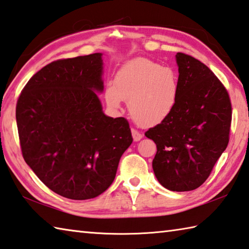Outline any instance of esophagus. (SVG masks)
<instances>
[{
  "label": "esophagus",
  "mask_w": 249,
  "mask_h": 249,
  "mask_svg": "<svg viewBox=\"0 0 249 249\" xmlns=\"http://www.w3.org/2000/svg\"><path fill=\"white\" fill-rule=\"evenodd\" d=\"M132 135H133V139L135 140V142H139L140 139L142 138V134L139 133L137 129H132Z\"/></svg>",
  "instance_id": "34e87169"
}]
</instances>
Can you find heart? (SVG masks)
Wrapping results in <instances>:
<instances>
[{
  "instance_id": "heart-1",
  "label": "heart",
  "mask_w": 249,
  "mask_h": 249,
  "mask_svg": "<svg viewBox=\"0 0 249 249\" xmlns=\"http://www.w3.org/2000/svg\"><path fill=\"white\" fill-rule=\"evenodd\" d=\"M178 97V84L170 69L147 58L128 62L117 71L114 85L106 91L112 110H120L128 100L134 120L143 126L160 124L173 111Z\"/></svg>"
}]
</instances>
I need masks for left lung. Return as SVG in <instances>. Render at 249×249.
I'll return each instance as SVG.
<instances>
[{"mask_svg":"<svg viewBox=\"0 0 249 249\" xmlns=\"http://www.w3.org/2000/svg\"><path fill=\"white\" fill-rule=\"evenodd\" d=\"M178 97L166 120L144 135L157 144L152 169L172 192L194 191L210 175L229 143L232 107L216 76L195 57L178 53Z\"/></svg>","mask_w":249,"mask_h":249,"instance_id":"left-lung-1","label":"left lung"}]
</instances>
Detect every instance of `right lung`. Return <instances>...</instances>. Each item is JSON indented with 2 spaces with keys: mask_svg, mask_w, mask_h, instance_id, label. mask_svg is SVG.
<instances>
[{
  "mask_svg": "<svg viewBox=\"0 0 249 249\" xmlns=\"http://www.w3.org/2000/svg\"><path fill=\"white\" fill-rule=\"evenodd\" d=\"M102 53L52 62L29 79L16 107L22 157L40 180L65 198L106 192L133 142L124 117L106 115Z\"/></svg>",
  "mask_w": 249,
  "mask_h": 249,
  "instance_id": "right-lung-1",
  "label": "right lung"
}]
</instances>
